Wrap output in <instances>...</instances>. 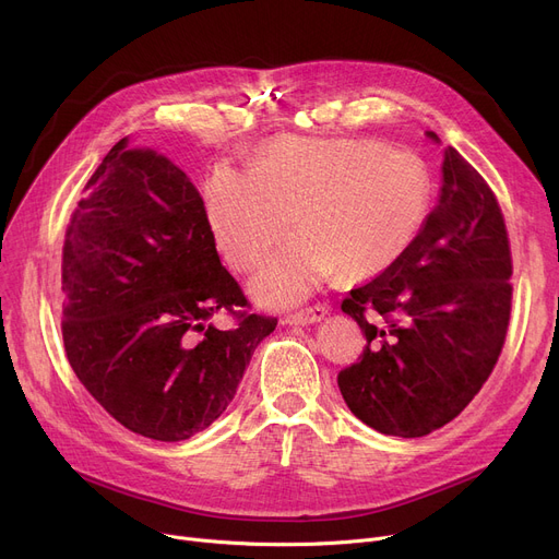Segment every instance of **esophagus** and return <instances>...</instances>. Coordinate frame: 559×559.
Listing matches in <instances>:
<instances>
[{"instance_id":"obj_1","label":"esophagus","mask_w":559,"mask_h":559,"mask_svg":"<svg viewBox=\"0 0 559 559\" xmlns=\"http://www.w3.org/2000/svg\"><path fill=\"white\" fill-rule=\"evenodd\" d=\"M329 314V308L326 306H312V308H304L295 314H287L285 317V324L289 326H310V324H317V321H321Z\"/></svg>"}]
</instances>
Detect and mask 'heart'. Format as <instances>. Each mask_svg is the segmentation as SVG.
Segmentation results:
<instances>
[{
	"label": "heart",
	"mask_w": 559,
	"mask_h": 559,
	"mask_svg": "<svg viewBox=\"0 0 559 559\" xmlns=\"http://www.w3.org/2000/svg\"><path fill=\"white\" fill-rule=\"evenodd\" d=\"M435 183L421 156L378 140L278 138L253 169L219 165L205 215L230 267L253 272L297 224L301 233L253 289L274 306L297 304L340 270L371 278L413 249L432 209Z\"/></svg>",
	"instance_id": "b5f03b06"
}]
</instances>
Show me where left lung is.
Segmentation results:
<instances>
[{
  "label": "left lung",
  "mask_w": 559,
  "mask_h": 559,
  "mask_svg": "<svg viewBox=\"0 0 559 559\" xmlns=\"http://www.w3.org/2000/svg\"><path fill=\"white\" fill-rule=\"evenodd\" d=\"M510 276L498 201L447 146L442 188L419 240L342 301L367 337L362 358L337 376L350 413L394 437H424L455 419L501 356Z\"/></svg>",
  "instance_id": "1"
}]
</instances>
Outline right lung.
Returning <instances> with one entry per match:
<instances>
[{
  "label": "right lung",
  "mask_w": 559,
  "mask_h": 559,
  "mask_svg": "<svg viewBox=\"0 0 559 559\" xmlns=\"http://www.w3.org/2000/svg\"><path fill=\"white\" fill-rule=\"evenodd\" d=\"M83 192L63 247L68 360L124 428L181 442L224 413L278 319L238 312L203 199L167 156L127 135ZM217 309L241 324L217 330Z\"/></svg>",
  "instance_id": "1"
}]
</instances>
